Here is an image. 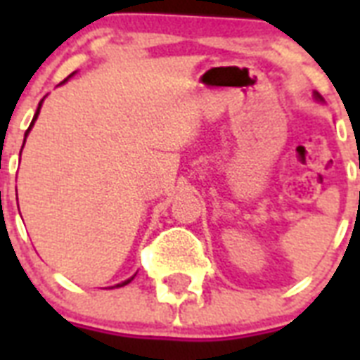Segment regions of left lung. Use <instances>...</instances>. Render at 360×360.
<instances>
[{
    "label": "left lung",
    "instance_id": "8db88e82",
    "mask_svg": "<svg viewBox=\"0 0 360 360\" xmlns=\"http://www.w3.org/2000/svg\"><path fill=\"white\" fill-rule=\"evenodd\" d=\"M314 97H316V98H318V101H323V98H321V97H319V93H314Z\"/></svg>",
    "mask_w": 360,
    "mask_h": 360
}]
</instances>
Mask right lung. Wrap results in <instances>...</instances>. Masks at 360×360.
<instances>
[{
	"label": "right lung",
	"instance_id": "obj_1",
	"mask_svg": "<svg viewBox=\"0 0 360 360\" xmlns=\"http://www.w3.org/2000/svg\"><path fill=\"white\" fill-rule=\"evenodd\" d=\"M65 82H67V80H65ZM41 104H42V101H41V103H39V108H37L35 115H33V121H31L30 129L25 130V136H27V132H30V130H31V127H33V123H35V120H37V117H39V112H41ZM24 141H25V140H24ZM132 278H134V276H132ZM132 278L124 280V282H121V284H117V285H115V288H121V285H127V284H129V282H130V280H132Z\"/></svg>",
	"mask_w": 360,
	"mask_h": 360
}]
</instances>
